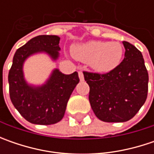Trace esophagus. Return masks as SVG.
Instances as JSON below:
<instances>
[{
  "label": "esophagus",
  "instance_id": "1",
  "mask_svg": "<svg viewBox=\"0 0 154 154\" xmlns=\"http://www.w3.org/2000/svg\"><path fill=\"white\" fill-rule=\"evenodd\" d=\"M79 77H80V80H81V81H83L84 80V74H83V73H82V71H79Z\"/></svg>",
  "mask_w": 154,
  "mask_h": 154
}]
</instances>
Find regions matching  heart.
Instances as JSON below:
<instances>
[{
    "label": "heart",
    "mask_w": 154,
    "mask_h": 154,
    "mask_svg": "<svg viewBox=\"0 0 154 154\" xmlns=\"http://www.w3.org/2000/svg\"><path fill=\"white\" fill-rule=\"evenodd\" d=\"M73 56L81 62H89L90 66L99 73H108L121 62L123 49L117 42L89 41L74 45Z\"/></svg>",
    "instance_id": "obj_1"
}]
</instances>
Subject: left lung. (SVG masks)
<instances>
[{
    "label": "left lung",
    "instance_id": "obj_1",
    "mask_svg": "<svg viewBox=\"0 0 154 154\" xmlns=\"http://www.w3.org/2000/svg\"><path fill=\"white\" fill-rule=\"evenodd\" d=\"M122 62L106 74L84 71L89 85V101L94 114L106 122H123L133 118L146 102L148 73L141 52L123 41Z\"/></svg>",
    "mask_w": 154,
    "mask_h": 154
}]
</instances>
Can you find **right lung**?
<instances>
[{
    "label": "right lung",
    "mask_w": 154,
    "mask_h": 154,
    "mask_svg": "<svg viewBox=\"0 0 154 154\" xmlns=\"http://www.w3.org/2000/svg\"><path fill=\"white\" fill-rule=\"evenodd\" d=\"M60 38L40 35L28 41L15 52L8 73L10 98L16 109L26 121L34 124L51 125L62 119L67 103L76 85L78 73L64 74L54 69L44 85L32 86L24 78L23 64L30 56L45 52L56 61L59 57Z\"/></svg>",
    "instance_id": "right-lung-1"
}]
</instances>
